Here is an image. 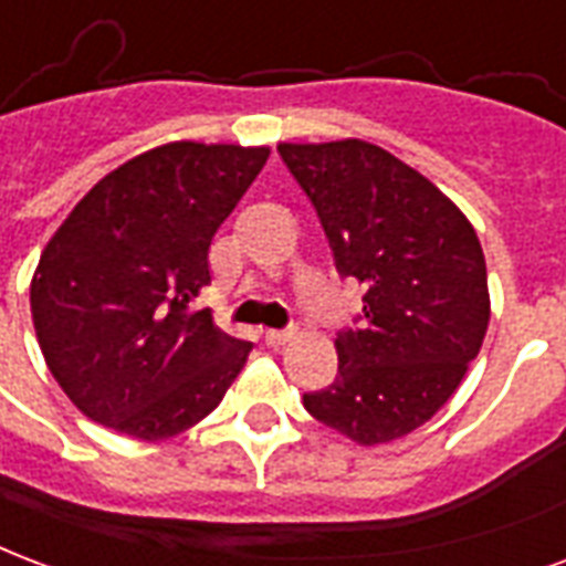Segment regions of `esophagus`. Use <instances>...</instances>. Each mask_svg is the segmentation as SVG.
<instances>
[{
    "mask_svg": "<svg viewBox=\"0 0 566 566\" xmlns=\"http://www.w3.org/2000/svg\"><path fill=\"white\" fill-rule=\"evenodd\" d=\"M294 336H296V329H266V333H263V338H266V345L275 347V350L287 345V342H291V338H294Z\"/></svg>",
    "mask_w": 566,
    "mask_h": 566,
    "instance_id": "obj_1",
    "label": "esophagus"
}]
</instances>
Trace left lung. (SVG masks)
Masks as SVG:
<instances>
[{"instance_id":"1","label":"left lung","mask_w":566,"mask_h":566,"mask_svg":"<svg viewBox=\"0 0 566 566\" xmlns=\"http://www.w3.org/2000/svg\"><path fill=\"white\" fill-rule=\"evenodd\" d=\"M345 279L363 284V326L336 338L338 375L303 405L359 447L432 420L489 329V282L474 224L420 170L345 137L279 144Z\"/></svg>"}]
</instances>
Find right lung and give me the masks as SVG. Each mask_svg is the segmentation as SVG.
<instances>
[{"instance_id":"add662e5","label":"right lung","mask_w":566,"mask_h":566,"mask_svg":"<svg viewBox=\"0 0 566 566\" xmlns=\"http://www.w3.org/2000/svg\"><path fill=\"white\" fill-rule=\"evenodd\" d=\"M270 146L174 140L86 191L41 251L29 303L74 408L134 441H167L219 408L251 345L191 312L209 242Z\"/></svg>"}]
</instances>
